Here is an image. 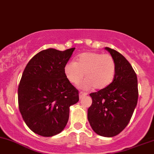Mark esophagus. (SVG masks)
<instances>
[{
    "instance_id": "esophagus-1",
    "label": "esophagus",
    "mask_w": 154,
    "mask_h": 154,
    "mask_svg": "<svg viewBox=\"0 0 154 154\" xmlns=\"http://www.w3.org/2000/svg\"><path fill=\"white\" fill-rule=\"evenodd\" d=\"M87 95V94L86 93V92H79V97H80V99H82V98H83L84 97H85Z\"/></svg>"
}]
</instances>
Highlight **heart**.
<instances>
[{
	"label": "heart",
	"instance_id": "heart-1",
	"mask_svg": "<svg viewBox=\"0 0 154 154\" xmlns=\"http://www.w3.org/2000/svg\"><path fill=\"white\" fill-rule=\"evenodd\" d=\"M64 70L70 83L79 84L85 74L87 80L82 84V87L90 89L94 87L96 90H102L113 81L116 62L110 54L86 52L79 56L77 62L75 61L67 62Z\"/></svg>",
	"mask_w": 154,
	"mask_h": 154
}]
</instances>
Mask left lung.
<instances>
[{"mask_svg": "<svg viewBox=\"0 0 154 154\" xmlns=\"http://www.w3.org/2000/svg\"><path fill=\"white\" fill-rule=\"evenodd\" d=\"M115 59L116 70L108 87L90 93L92 103L87 118L95 133L112 137L120 134L129 123L138 99L137 74L125 57L110 48H106Z\"/></svg>", "mask_w": 154, "mask_h": 154, "instance_id": "8db88e82", "label": "left lung"}]
</instances>
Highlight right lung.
<instances>
[{"mask_svg":"<svg viewBox=\"0 0 154 154\" xmlns=\"http://www.w3.org/2000/svg\"><path fill=\"white\" fill-rule=\"evenodd\" d=\"M75 48L64 51L48 48L29 62L18 86V105L23 119L34 133L52 137L67 125L71 105L79 90L64 74Z\"/></svg>","mask_w":154,"mask_h":154,"instance_id":"add662e5","label":"right lung"}]
</instances>
